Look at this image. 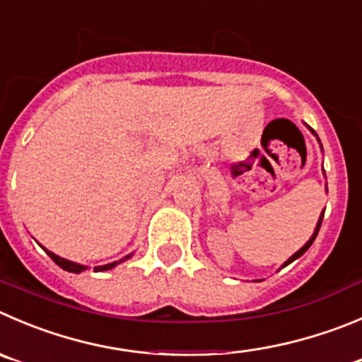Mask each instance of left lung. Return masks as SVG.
Returning a JSON list of instances; mask_svg holds the SVG:
<instances>
[{"label": "left lung", "mask_w": 362, "mask_h": 362, "mask_svg": "<svg viewBox=\"0 0 362 362\" xmlns=\"http://www.w3.org/2000/svg\"><path fill=\"white\" fill-rule=\"evenodd\" d=\"M322 218H323V215H322V216H320V222H318V226H316V229H315V235H313V236H311V240H309V242H308V243H305V245H304V247H302V249H300V250H297V252H295V254H293V256H291V257H290V259H288V261H286V263H284V267H286V264H290V263H291V261H295V259H297V257H300V256H302V254H304V252H305V250H308V249H309V247H311V245H313V242H315L316 235H318V230H320V226H322Z\"/></svg>", "instance_id": "8db88e82"}]
</instances>
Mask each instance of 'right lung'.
<instances>
[{
    "instance_id": "1",
    "label": "right lung",
    "mask_w": 362,
    "mask_h": 362,
    "mask_svg": "<svg viewBox=\"0 0 362 362\" xmlns=\"http://www.w3.org/2000/svg\"><path fill=\"white\" fill-rule=\"evenodd\" d=\"M46 250V254L47 256L51 257V259L54 261V263L58 264V267L60 268H64V270H67V272H74V274H80V272H83L85 270V267L83 264H78V263H72V261H67V259H64V257H60V256H57V254H53V252H49V250L47 249H44ZM129 257V256H127ZM127 257H124V259H127ZM122 259V261H124ZM120 261H113V263H110V264H105V267H95L94 270L95 272H103V270H110V268H113L115 267V264H119Z\"/></svg>"
}]
</instances>
